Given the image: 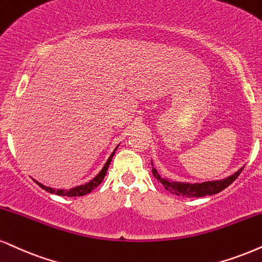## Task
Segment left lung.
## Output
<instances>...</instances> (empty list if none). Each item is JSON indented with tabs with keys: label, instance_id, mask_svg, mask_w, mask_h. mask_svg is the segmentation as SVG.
<instances>
[{
	"label": "left lung",
	"instance_id": "obj_1",
	"mask_svg": "<svg viewBox=\"0 0 262 262\" xmlns=\"http://www.w3.org/2000/svg\"><path fill=\"white\" fill-rule=\"evenodd\" d=\"M150 163H151V172H153V176L159 181L161 185L165 187V189L169 190V192L172 193V194L186 196V198H200V196L216 194V193L221 192V190L227 188L232 182H234L235 179L241 175L242 170L244 169V166H242L239 170L235 171L233 175L226 177V179H222V180L193 183V182H182V181H173L171 179H167V177H161L156 167H154L153 160H150Z\"/></svg>",
	"mask_w": 262,
	"mask_h": 262
}]
</instances>
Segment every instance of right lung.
<instances>
[{
	"label": "right lung",
	"instance_id": "1",
	"mask_svg": "<svg viewBox=\"0 0 262 262\" xmlns=\"http://www.w3.org/2000/svg\"><path fill=\"white\" fill-rule=\"evenodd\" d=\"M119 144H120V143H119ZM119 144L114 148V150L112 151V154H111V156H109L108 160L105 161L104 166L102 167V170L99 171V172L97 173V175L93 177L91 181L86 182L85 185L76 186V187H74V188H70V189H63V188L56 189V188H52V187H48V186L42 185L41 182H38V181H36L35 179H32V180H34L35 182H36L37 185L40 186L42 189L47 190V192H50V193H53V194L62 195V196H81V195H86L87 193H91L92 190L96 188V187H98L102 183V181H103V179H104V176H105V173H106V170H108L109 165H111V161L113 159V157H114L115 151H116V149H118Z\"/></svg>",
	"mask_w": 262,
	"mask_h": 262
}]
</instances>
